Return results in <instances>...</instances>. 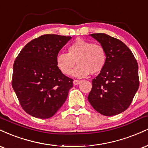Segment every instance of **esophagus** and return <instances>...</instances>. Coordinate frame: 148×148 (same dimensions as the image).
Here are the masks:
<instances>
[{
	"instance_id": "esophagus-1",
	"label": "esophagus",
	"mask_w": 148,
	"mask_h": 148,
	"mask_svg": "<svg viewBox=\"0 0 148 148\" xmlns=\"http://www.w3.org/2000/svg\"><path fill=\"white\" fill-rule=\"evenodd\" d=\"M82 82L81 80H77V79H75L73 81V84L74 85H78L79 84H80Z\"/></svg>"
}]
</instances>
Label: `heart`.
Instances as JSON below:
<instances>
[{
    "mask_svg": "<svg viewBox=\"0 0 148 148\" xmlns=\"http://www.w3.org/2000/svg\"><path fill=\"white\" fill-rule=\"evenodd\" d=\"M73 71L75 77L82 78L90 73L97 74L103 70L107 62V53L101 45L78 39L68 48V53H60L56 57L58 69L64 75H69Z\"/></svg>",
    "mask_w": 148,
    "mask_h": 148,
    "instance_id": "obj_1",
    "label": "heart"
}]
</instances>
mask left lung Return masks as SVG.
<instances>
[{
  "label": "left lung",
  "mask_w": 148,
  "mask_h": 148,
  "mask_svg": "<svg viewBox=\"0 0 148 148\" xmlns=\"http://www.w3.org/2000/svg\"><path fill=\"white\" fill-rule=\"evenodd\" d=\"M89 35L105 48L107 62L92 80L88 102L102 115H117L129 107L138 91V64L130 48L120 40L104 33Z\"/></svg>",
  "instance_id": "8db88e82"
}]
</instances>
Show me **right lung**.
Wrapping results in <instances>:
<instances>
[{
  "label": "right lung",
  "instance_id": "right-lung-1",
  "mask_svg": "<svg viewBox=\"0 0 148 148\" xmlns=\"http://www.w3.org/2000/svg\"><path fill=\"white\" fill-rule=\"evenodd\" d=\"M71 36L44 34L25 45L13 66L12 88L22 108L38 119H49L66 100L73 79L59 70L56 57Z\"/></svg>",
  "mask_w": 148,
  "mask_h": 148
}]
</instances>
